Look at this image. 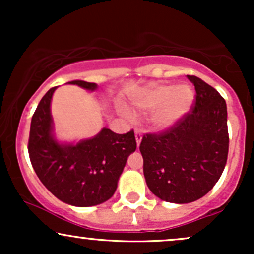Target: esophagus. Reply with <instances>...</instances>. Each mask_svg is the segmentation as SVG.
<instances>
[{"label": "esophagus", "mask_w": 254, "mask_h": 254, "mask_svg": "<svg viewBox=\"0 0 254 254\" xmlns=\"http://www.w3.org/2000/svg\"><path fill=\"white\" fill-rule=\"evenodd\" d=\"M135 137H136V143H137V147H138V145L141 144L142 137H143V135H142V132H141V131L136 130V131H135Z\"/></svg>", "instance_id": "1"}]
</instances>
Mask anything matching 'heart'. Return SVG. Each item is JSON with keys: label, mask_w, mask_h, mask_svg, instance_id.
Instances as JSON below:
<instances>
[{"label": "heart", "mask_w": 254, "mask_h": 254, "mask_svg": "<svg viewBox=\"0 0 254 254\" xmlns=\"http://www.w3.org/2000/svg\"><path fill=\"white\" fill-rule=\"evenodd\" d=\"M194 92L189 84H149L132 98L137 110L149 112V124L155 131L170 130L190 112ZM125 118L132 119L127 110L121 109Z\"/></svg>", "instance_id": "obj_1"}]
</instances>
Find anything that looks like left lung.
<instances>
[{
    "mask_svg": "<svg viewBox=\"0 0 254 254\" xmlns=\"http://www.w3.org/2000/svg\"><path fill=\"white\" fill-rule=\"evenodd\" d=\"M188 78L197 94L192 112L161 135L144 136L139 145L149 190L177 204L194 202L214 188L229 147L224 99L202 78Z\"/></svg>",
    "mask_w": 254,
    "mask_h": 254,
    "instance_id": "1",
    "label": "left lung"
}]
</instances>
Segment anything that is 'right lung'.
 <instances>
[{
    "label": "right lung",
    "mask_w": 254,
    "mask_h": 254,
    "mask_svg": "<svg viewBox=\"0 0 254 254\" xmlns=\"http://www.w3.org/2000/svg\"><path fill=\"white\" fill-rule=\"evenodd\" d=\"M69 84L94 92L97 83L74 80ZM57 87L44 95L31 122L28 154L43 185L62 202L87 208L115 194L127 157L136 150L133 131L119 135L107 127L90 138L60 141L55 132L51 100Z\"/></svg>",
    "instance_id": "obj_1"
}]
</instances>
